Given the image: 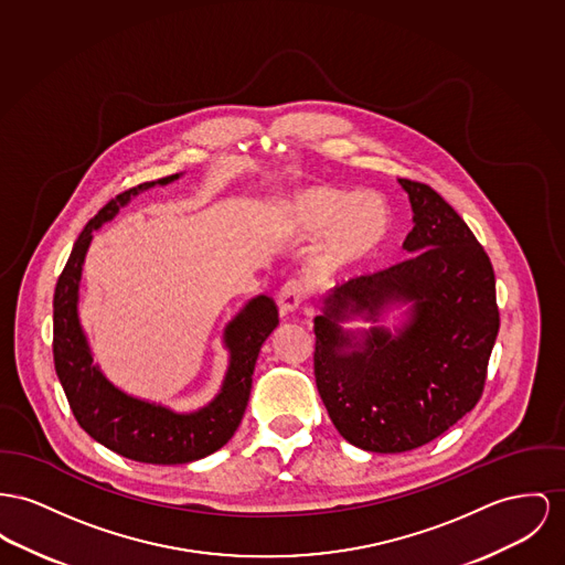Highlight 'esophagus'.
<instances>
[{"instance_id": "1", "label": "esophagus", "mask_w": 565, "mask_h": 565, "mask_svg": "<svg viewBox=\"0 0 565 565\" xmlns=\"http://www.w3.org/2000/svg\"><path fill=\"white\" fill-rule=\"evenodd\" d=\"M306 282L301 278H291L280 287L278 294V306L282 312H294L301 306V301L306 298Z\"/></svg>"}]
</instances>
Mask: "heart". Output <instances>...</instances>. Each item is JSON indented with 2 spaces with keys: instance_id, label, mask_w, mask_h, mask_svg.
Returning a JSON list of instances; mask_svg holds the SVG:
<instances>
[{
  "instance_id": "heart-1",
  "label": "heart",
  "mask_w": 565,
  "mask_h": 565,
  "mask_svg": "<svg viewBox=\"0 0 565 565\" xmlns=\"http://www.w3.org/2000/svg\"><path fill=\"white\" fill-rule=\"evenodd\" d=\"M289 216L308 233L328 231V255L334 265H353L379 248L387 233L385 203L373 192L310 189L291 203Z\"/></svg>"
}]
</instances>
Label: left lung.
I'll use <instances>...</instances> for the list:
<instances>
[{"label": "left lung", "instance_id": "8db88e82", "mask_svg": "<svg viewBox=\"0 0 565 565\" xmlns=\"http://www.w3.org/2000/svg\"><path fill=\"white\" fill-rule=\"evenodd\" d=\"M414 228L401 264L349 278L315 317V379L340 435L379 454L409 451L469 414L487 383L499 332L494 271L467 223L439 192L414 180ZM390 302H409L408 323L392 335L342 331L355 313L370 320Z\"/></svg>", "mask_w": 565, "mask_h": 565}]
</instances>
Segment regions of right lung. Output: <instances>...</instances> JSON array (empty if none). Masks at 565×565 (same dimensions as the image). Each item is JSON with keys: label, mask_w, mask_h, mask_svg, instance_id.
<instances>
[{"label": "right lung", "mask_w": 565, "mask_h": 565, "mask_svg": "<svg viewBox=\"0 0 565 565\" xmlns=\"http://www.w3.org/2000/svg\"><path fill=\"white\" fill-rule=\"evenodd\" d=\"M178 178L180 173L114 196L81 231L53 296V362L78 426L105 448L151 465H184L225 446L246 412L262 344L278 326V308L271 298L259 296L246 303L226 326L231 358L223 390L194 414H175L162 405L132 398L109 383L94 364L76 312L81 269L92 235L111 221L130 196Z\"/></svg>", "instance_id": "1"}]
</instances>
